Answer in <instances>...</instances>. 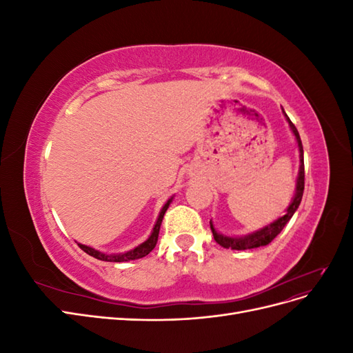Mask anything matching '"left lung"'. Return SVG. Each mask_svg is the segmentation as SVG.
I'll use <instances>...</instances> for the list:
<instances>
[{
	"instance_id": "1",
	"label": "left lung",
	"mask_w": 353,
	"mask_h": 353,
	"mask_svg": "<svg viewBox=\"0 0 353 353\" xmlns=\"http://www.w3.org/2000/svg\"><path fill=\"white\" fill-rule=\"evenodd\" d=\"M283 114L285 117V121L288 122V126L296 138V143L299 147V160H301V165H299V174L296 178V190H294V196L288 205L287 210L283 216L274 219L268 225H265L259 230H256L253 232L245 234V236H225V234H221L216 231L215 225L210 219V230L213 234V239L215 241L222 245L225 249H232V250H248V249H256L261 248V245H266L270 244L279 234L283 231V228L285 227V223L292 219V216L294 215V212L297 210L299 205L302 201V196H303V188H305V165H303V145L301 141V135H299L296 126L293 125V122L290 121V117L287 116V113L283 109Z\"/></svg>"
}]
</instances>
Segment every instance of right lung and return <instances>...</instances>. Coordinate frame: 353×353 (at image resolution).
<instances>
[{
    "instance_id": "obj_1",
    "label": "right lung",
    "mask_w": 353,
    "mask_h": 353,
    "mask_svg": "<svg viewBox=\"0 0 353 353\" xmlns=\"http://www.w3.org/2000/svg\"><path fill=\"white\" fill-rule=\"evenodd\" d=\"M172 200H174V196L170 197V199H168V201L165 203L163 208L160 209L159 216H157V219L154 222L153 231H152L150 236H148V239L145 241H143L141 244H138L137 248H134L131 250L123 252V253H104V252H100V250L94 249V248H90V245H85L82 243H78V245L85 253H88L90 256H92V258L104 261V262H130V261H134V259L144 258V256H147L148 253H150L156 248L157 237H159V230H160V225H162V219L165 216V212L168 210L169 205H170V203H172Z\"/></svg>"
}]
</instances>
